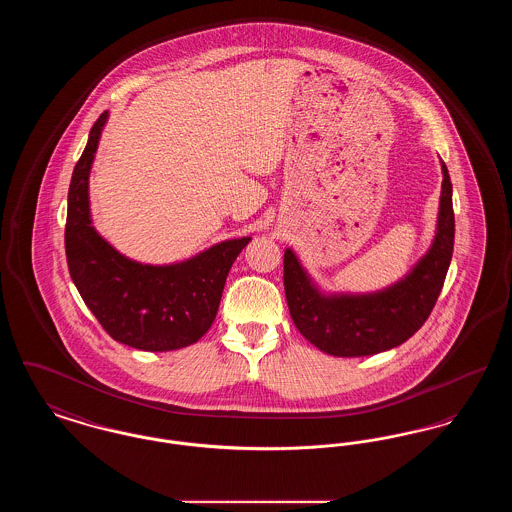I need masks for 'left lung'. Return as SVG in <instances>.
Wrapping results in <instances>:
<instances>
[{
  "mask_svg": "<svg viewBox=\"0 0 512 512\" xmlns=\"http://www.w3.org/2000/svg\"><path fill=\"white\" fill-rule=\"evenodd\" d=\"M438 226L426 255L401 280L378 292L320 290L292 247L284 251V290L305 340L334 357H366L409 340L430 317L453 257V186L441 161Z\"/></svg>",
  "mask_w": 512,
  "mask_h": 512,
  "instance_id": "left-lung-1",
  "label": "left lung"
}]
</instances>
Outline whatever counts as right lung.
I'll return each instance as SVG.
<instances>
[{
    "mask_svg": "<svg viewBox=\"0 0 512 512\" xmlns=\"http://www.w3.org/2000/svg\"><path fill=\"white\" fill-rule=\"evenodd\" d=\"M109 111L94 122L74 167L65 251L74 286L115 341L142 351L188 347L211 328L226 276L249 236L224 240L186 261L147 265L128 259L92 226L90 171Z\"/></svg>",
    "mask_w": 512,
    "mask_h": 512,
    "instance_id": "add662e5",
    "label": "right lung"
}]
</instances>
